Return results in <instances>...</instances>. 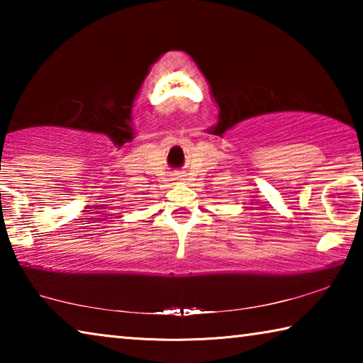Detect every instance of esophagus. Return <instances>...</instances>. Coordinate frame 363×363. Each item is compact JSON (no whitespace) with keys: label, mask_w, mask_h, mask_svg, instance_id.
<instances>
[{"label":"esophagus","mask_w":363,"mask_h":363,"mask_svg":"<svg viewBox=\"0 0 363 363\" xmlns=\"http://www.w3.org/2000/svg\"><path fill=\"white\" fill-rule=\"evenodd\" d=\"M176 179H182V177H176Z\"/></svg>","instance_id":"1"}]
</instances>
